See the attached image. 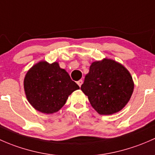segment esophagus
<instances>
[{"mask_svg":"<svg viewBox=\"0 0 155 155\" xmlns=\"http://www.w3.org/2000/svg\"><path fill=\"white\" fill-rule=\"evenodd\" d=\"M77 84H78V86L81 87V85H82V84H83V80H79V81H78L77 82Z\"/></svg>","mask_w":155,"mask_h":155,"instance_id":"34e87169","label":"esophagus"}]
</instances>
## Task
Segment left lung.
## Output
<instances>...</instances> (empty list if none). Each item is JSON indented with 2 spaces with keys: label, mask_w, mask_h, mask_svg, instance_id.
I'll list each match as a JSON object with an SVG mask.
<instances>
[{
  "label": "left lung",
  "mask_w": 155,
  "mask_h": 155,
  "mask_svg": "<svg viewBox=\"0 0 155 155\" xmlns=\"http://www.w3.org/2000/svg\"><path fill=\"white\" fill-rule=\"evenodd\" d=\"M134 87L128 70L121 63L105 58L91 64L81 89L99 114L111 115L125 107Z\"/></svg>",
  "instance_id": "left-lung-1"
}]
</instances>
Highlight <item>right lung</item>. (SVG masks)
Segmentation results:
<instances>
[{
	"label": "right lung",
	"instance_id": "1",
	"mask_svg": "<svg viewBox=\"0 0 155 155\" xmlns=\"http://www.w3.org/2000/svg\"><path fill=\"white\" fill-rule=\"evenodd\" d=\"M25 95L36 110L51 114L60 110L79 86L57 62L40 61L27 72L24 80Z\"/></svg>",
	"mask_w": 155,
	"mask_h": 155
}]
</instances>
